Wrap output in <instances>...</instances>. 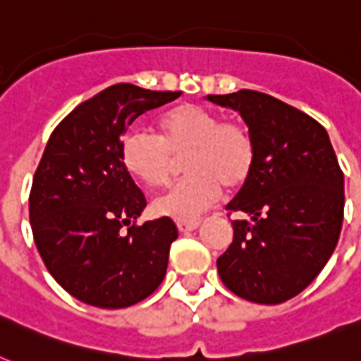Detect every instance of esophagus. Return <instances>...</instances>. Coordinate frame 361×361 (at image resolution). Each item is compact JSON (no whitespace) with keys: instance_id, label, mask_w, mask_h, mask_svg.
Segmentation results:
<instances>
[{"instance_id":"obj_1","label":"esophagus","mask_w":361,"mask_h":361,"mask_svg":"<svg viewBox=\"0 0 361 361\" xmlns=\"http://www.w3.org/2000/svg\"><path fill=\"white\" fill-rule=\"evenodd\" d=\"M198 221H178V231L180 232H192L198 228Z\"/></svg>"}]
</instances>
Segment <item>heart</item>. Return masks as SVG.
Returning a JSON list of instances; mask_svg holds the SVG:
<instances>
[{
  "label": "heart",
  "mask_w": 361,
  "mask_h": 361,
  "mask_svg": "<svg viewBox=\"0 0 361 361\" xmlns=\"http://www.w3.org/2000/svg\"><path fill=\"white\" fill-rule=\"evenodd\" d=\"M257 138L241 118H221L200 104H178L157 118V136L140 129L121 138L120 157L127 174L147 187L170 180L176 159L185 178L153 200V212L192 221L219 200L223 187L236 192L249 183L257 166Z\"/></svg>",
  "instance_id": "1"
}]
</instances>
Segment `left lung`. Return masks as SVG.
Returning <instances> with one entry per match:
<instances>
[{
	"mask_svg": "<svg viewBox=\"0 0 361 361\" xmlns=\"http://www.w3.org/2000/svg\"><path fill=\"white\" fill-rule=\"evenodd\" d=\"M238 110L257 138L251 180L226 209L234 240L217 258L221 281L236 296L275 305L305 290L336 249L345 189L326 129L268 93L208 95Z\"/></svg>",
	"mask_w": 361,
	"mask_h": 361,
	"instance_id": "obj_1",
	"label": "left lung"
}]
</instances>
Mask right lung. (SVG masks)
<instances>
[{
	"label": "right lung",
	"mask_w": 361,
	"mask_h": 361,
	"mask_svg": "<svg viewBox=\"0 0 361 361\" xmlns=\"http://www.w3.org/2000/svg\"><path fill=\"white\" fill-rule=\"evenodd\" d=\"M180 95L114 84L78 104L48 138L30 191L33 240L54 279L87 305H135L166 274L178 228L170 217L136 225L146 197L123 169L120 146L138 116Z\"/></svg>",
	"instance_id": "obj_1"
}]
</instances>
